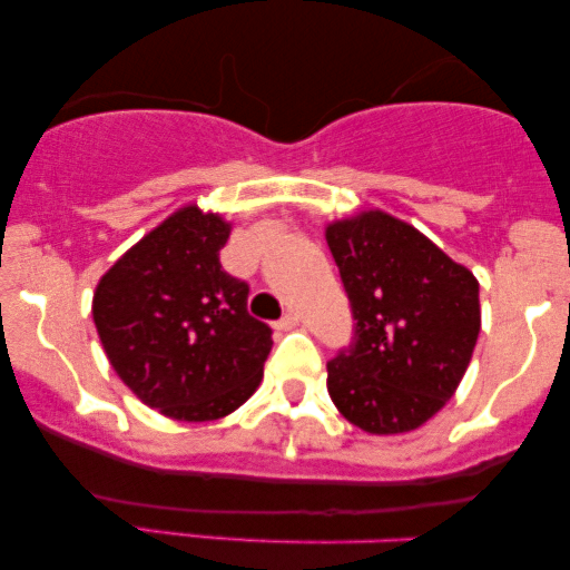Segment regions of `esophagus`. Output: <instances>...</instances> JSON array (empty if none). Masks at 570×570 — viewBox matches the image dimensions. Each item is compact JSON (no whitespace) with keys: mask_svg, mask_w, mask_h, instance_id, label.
Listing matches in <instances>:
<instances>
[{"mask_svg":"<svg viewBox=\"0 0 570 570\" xmlns=\"http://www.w3.org/2000/svg\"><path fill=\"white\" fill-rule=\"evenodd\" d=\"M297 324H299L297 313H284V316H281L278 322H276V330H278V332H289V330H294V326H297Z\"/></svg>","mask_w":570,"mask_h":570,"instance_id":"esophagus-1","label":"esophagus"}]
</instances>
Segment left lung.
<instances>
[{
  "mask_svg": "<svg viewBox=\"0 0 570 570\" xmlns=\"http://www.w3.org/2000/svg\"><path fill=\"white\" fill-rule=\"evenodd\" d=\"M353 313L348 348L326 364L345 421L404 434L455 394L480 335V284L407 222L383 212L326 227Z\"/></svg>",
  "mask_w": 570,
  "mask_h": 570,
  "instance_id": "1",
  "label": "left lung"
}]
</instances>
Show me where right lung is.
Instances as JSON below:
<instances>
[{"instance_id":"add662e5","label":"right lung","mask_w":570,"mask_h":570,"mask_svg":"<svg viewBox=\"0 0 570 570\" xmlns=\"http://www.w3.org/2000/svg\"><path fill=\"white\" fill-rule=\"evenodd\" d=\"M230 225L185 206L104 273L94 322L120 381L176 421H217L263 381L273 330L248 316V284L225 273Z\"/></svg>"}]
</instances>
